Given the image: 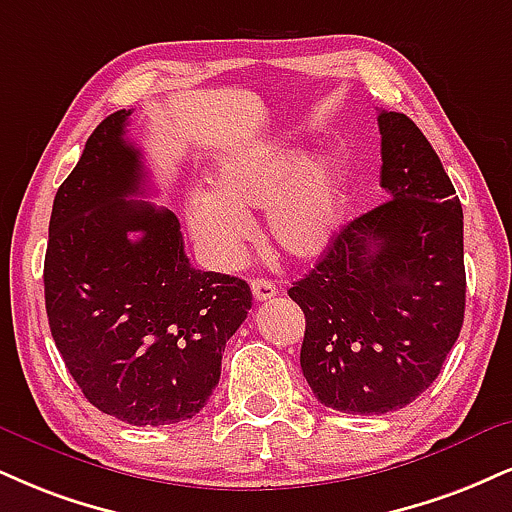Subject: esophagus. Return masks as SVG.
Wrapping results in <instances>:
<instances>
[{"mask_svg":"<svg viewBox=\"0 0 512 512\" xmlns=\"http://www.w3.org/2000/svg\"><path fill=\"white\" fill-rule=\"evenodd\" d=\"M250 288H252V298H255L257 303H267V300H272L274 295L279 293L269 279H252Z\"/></svg>","mask_w":512,"mask_h":512,"instance_id":"obj_1","label":"esophagus"}]
</instances>
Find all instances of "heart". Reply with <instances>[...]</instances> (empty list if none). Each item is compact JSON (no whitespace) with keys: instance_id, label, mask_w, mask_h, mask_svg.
Here are the masks:
<instances>
[{"instance_id":"heart-1","label":"heart","mask_w":512,"mask_h":512,"mask_svg":"<svg viewBox=\"0 0 512 512\" xmlns=\"http://www.w3.org/2000/svg\"><path fill=\"white\" fill-rule=\"evenodd\" d=\"M262 207L269 245L288 260H315L346 219V166L336 157L307 164L303 152L288 147L224 159L214 171L212 193L188 200L190 236L212 262H236L252 236L248 212Z\"/></svg>"}]
</instances>
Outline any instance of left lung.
<instances>
[{"label": "left lung", "mask_w": 512, "mask_h": 512, "mask_svg": "<svg viewBox=\"0 0 512 512\" xmlns=\"http://www.w3.org/2000/svg\"><path fill=\"white\" fill-rule=\"evenodd\" d=\"M391 200L343 226L288 291L305 315L300 367L326 408L384 415L439 377L465 317L463 207L415 121L379 112Z\"/></svg>", "instance_id": "1"}]
</instances>
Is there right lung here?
<instances>
[{
    "label": "right lung",
    "instance_id": "obj_1",
    "mask_svg": "<svg viewBox=\"0 0 512 512\" xmlns=\"http://www.w3.org/2000/svg\"><path fill=\"white\" fill-rule=\"evenodd\" d=\"M131 114L92 131L57 190L45 307L83 396L133 427H159L205 408L252 293L236 276L190 267L176 214L135 200L147 174L126 138Z\"/></svg>",
    "mask_w": 512,
    "mask_h": 512
}]
</instances>
